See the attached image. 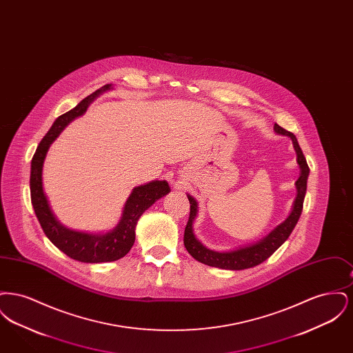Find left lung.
<instances>
[{"mask_svg":"<svg viewBox=\"0 0 353 353\" xmlns=\"http://www.w3.org/2000/svg\"><path fill=\"white\" fill-rule=\"evenodd\" d=\"M274 132L291 139L294 150L296 153V163L301 169L299 177L295 181L296 197L294 200L290 214L287 216V219L283 222L276 225L269 234L254 241L252 243L242 245V246H238V248L230 249V250H214V249L206 248L194 234L193 223L199 214V202L193 196L186 193L188 200L190 202V214H189V221L185 228L184 245L185 249L196 261L201 262L203 265H208L212 268H219V269H252L270 258L275 252V250H278L285 243V239L292 233L294 228L296 226L299 217L302 214L303 201L305 197L310 168L307 165L305 157L303 154L295 134L285 131L278 124H274Z\"/></svg>","mask_w":353,"mask_h":353,"instance_id":"obj_1","label":"left lung"}]
</instances>
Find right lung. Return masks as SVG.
<instances>
[{
	"instance_id": "add662e5",
	"label": "right lung",
	"mask_w": 353,
	"mask_h": 353,
	"mask_svg": "<svg viewBox=\"0 0 353 353\" xmlns=\"http://www.w3.org/2000/svg\"><path fill=\"white\" fill-rule=\"evenodd\" d=\"M112 83L104 84L99 90L79 101L72 110L61 115L51 125L49 132L41 140L34 153L30 168V194L35 216L39 221L46 236L59 250L68 256L83 263L114 262L123 258L134 246L136 225L141 214L152 205L170 192L167 180H153L132 189L130 197L123 206L121 217L117 226L107 232H79L70 229L51 210L48 196L43 190L42 170L46 154L51 144L68 124L87 111L88 105L105 91L112 90Z\"/></svg>"
}]
</instances>
